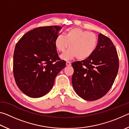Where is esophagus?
I'll use <instances>...</instances> for the list:
<instances>
[{
  "mask_svg": "<svg viewBox=\"0 0 129 129\" xmlns=\"http://www.w3.org/2000/svg\"><path fill=\"white\" fill-rule=\"evenodd\" d=\"M66 65H67V66H68V67L71 66V62H70V61H67Z\"/></svg>",
  "mask_w": 129,
  "mask_h": 129,
  "instance_id": "obj_1",
  "label": "esophagus"
}]
</instances>
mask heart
<instances>
[{
  "mask_svg": "<svg viewBox=\"0 0 129 129\" xmlns=\"http://www.w3.org/2000/svg\"><path fill=\"white\" fill-rule=\"evenodd\" d=\"M97 42V36L94 33L73 28L68 30L65 36L60 34L56 37L55 46L60 52H64L69 46L70 49L61 56L62 59L71 60L76 57L82 60L93 53Z\"/></svg>",
  "mask_w": 129,
  "mask_h": 129,
  "instance_id": "obj_1",
  "label": "heart"
}]
</instances>
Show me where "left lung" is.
<instances>
[{
  "label": "left lung",
  "instance_id": "left-lung-1",
  "mask_svg": "<svg viewBox=\"0 0 129 129\" xmlns=\"http://www.w3.org/2000/svg\"><path fill=\"white\" fill-rule=\"evenodd\" d=\"M72 65V82L76 93L87 101H95L112 88L118 71L119 58L112 40L100 33L93 53Z\"/></svg>",
  "mask_w": 129,
  "mask_h": 129
}]
</instances>
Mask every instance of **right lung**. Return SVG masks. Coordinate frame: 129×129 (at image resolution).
<instances>
[{"instance_id": "obj_1", "label": "right lung", "mask_w": 129, "mask_h": 129, "mask_svg": "<svg viewBox=\"0 0 129 129\" xmlns=\"http://www.w3.org/2000/svg\"><path fill=\"white\" fill-rule=\"evenodd\" d=\"M62 27H39L24 35L15 48L13 73L19 88L32 98L43 97L51 90L57 74L66 62L58 57L56 37Z\"/></svg>"}]
</instances>
